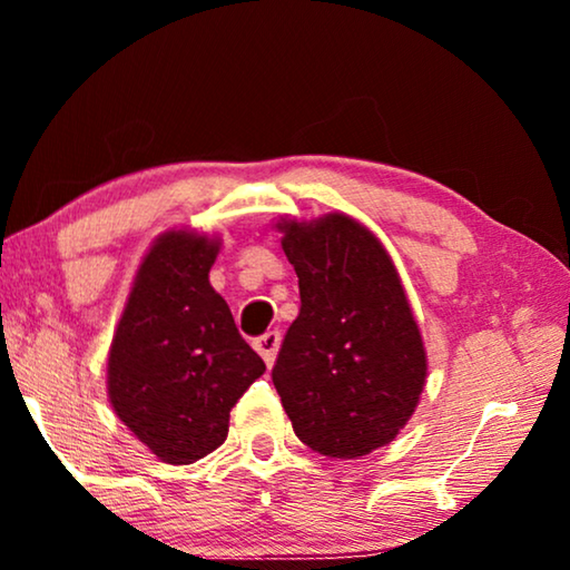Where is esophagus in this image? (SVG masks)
I'll return each mask as SVG.
<instances>
[{
    "mask_svg": "<svg viewBox=\"0 0 570 570\" xmlns=\"http://www.w3.org/2000/svg\"><path fill=\"white\" fill-rule=\"evenodd\" d=\"M256 352L264 356L266 366H274L276 362V354H278V346H282V332H266L264 336H258L254 342Z\"/></svg>",
    "mask_w": 570,
    "mask_h": 570,
    "instance_id": "1",
    "label": "esophagus"
}]
</instances>
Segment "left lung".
Wrapping results in <instances>:
<instances>
[{
	"label": "left lung",
	"mask_w": 570,
	"mask_h": 570,
	"mask_svg": "<svg viewBox=\"0 0 570 570\" xmlns=\"http://www.w3.org/2000/svg\"><path fill=\"white\" fill-rule=\"evenodd\" d=\"M298 276V316L272 380L296 438L326 458L356 460L390 445L417 410L428 352L402 278L360 220L278 218Z\"/></svg>",
	"instance_id": "1"
}]
</instances>
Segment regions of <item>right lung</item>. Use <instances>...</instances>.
Instances as JSON below:
<instances>
[{
  "mask_svg": "<svg viewBox=\"0 0 570 570\" xmlns=\"http://www.w3.org/2000/svg\"><path fill=\"white\" fill-rule=\"evenodd\" d=\"M218 250V236L190 228L153 240L108 352L115 414L168 465L224 445L230 407L266 372L208 282Z\"/></svg>",
  "mask_w": 570,
  "mask_h": 570,
  "instance_id": "right-lung-1",
  "label": "right lung"
}]
</instances>
